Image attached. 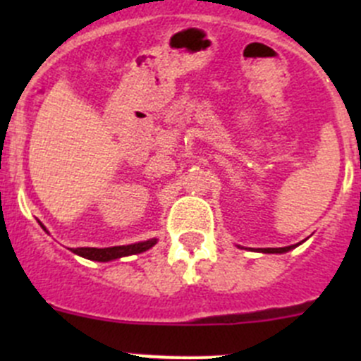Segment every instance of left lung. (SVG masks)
<instances>
[{
	"label": "left lung",
	"mask_w": 361,
	"mask_h": 361,
	"mask_svg": "<svg viewBox=\"0 0 361 361\" xmlns=\"http://www.w3.org/2000/svg\"><path fill=\"white\" fill-rule=\"evenodd\" d=\"M293 248H295V245L293 246H285V248H262L258 251H262V253H286V251H290Z\"/></svg>",
	"instance_id": "left-lung-1"
}]
</instances>
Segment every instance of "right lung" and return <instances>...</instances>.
I'll list each match as a JSON object with an SVG mask.
<instances>
[{
	"label": "right lung",
	"mask_w": 361,
	"mask_h": 361,
	"mask_svg": "<svg viewBox=\"0 0 361 361\" xmlns=\"http://www.w3.org/2000/svg\"><path fill=\"white\" fill-rule=\"evenodd\" d=\"M42 225V224H39ZM43 227V225H42ZM45 228V227H43ZM47 231V228H45ZM157 243V239H148V241L136 243V245H127V246H111V248H75L73 253L80 255L83 258H89V260L96 262H110L115 260V258L129 257V255L143 253V251L150 250L152 246Z\"/></svg>",
	"instance_id": "right-lung-1"
}]
</instances>
